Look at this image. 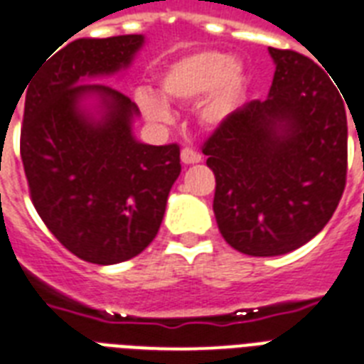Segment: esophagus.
Instances as JSON below:
<instances>
[{
    "label": "esophagus",
    "mask_w": 364,
    "mask_h": 364,
    "mask_svg": "<svg viewBox=\"0 0 364 364\" xmlns=\"http://www.w3.org/2000/svg\"><path fill=\"white\" fill-rule=\"evenodd\" d=\"M180 159H182L184 165H196V163H201V156H199L196 150H191V148H184V150L180 151Z\"/></svg>",
    "instance_id": "obj_1"
}]
</instances>
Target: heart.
Listing matches in <instances>:
<instances>
[{
    "mask_svg": "<svg viewBox=\"0 0 364 364\" xmlns=\"http://www.w3.org/2000/svg\"><path fill=\"white\" fill-rule=\"evenodd\" d=\"M159 92L140 89L134 95L138 108L154 125L173 121L168 102H196L197 123L205 129L222 127L237 109L245 91V70L241 62L218 50H199L182 56L163 68L157 75Z\"/></svg>",
    "mask_w": 364,
    "mask_h": 364,
    "instance_id": "b5f03b06",
    "label": "heart"
}]
</instances>
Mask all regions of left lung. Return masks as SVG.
<instances>
[{"label":"left lung","mask_w":364,"mask_h":364,"mask_svg":"<svg viewBox=\"0 0 364 364\" xmlns=\"http://www.w3.org/2000/svg\"><path fill=\"white\" fill-rule=\"evenodd\" d=\"M266 100L218 127L203 154L216 176L222 237L249 256L296 250L326 226L348 173V119L331 77L311 58L269 47Z\"/></svg>","instance_id":"1"}]
</instances>
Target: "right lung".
Returning a JSON list of instances; mask_svg holds the SVG:
<instances>
[{
    "instance_id": "add662e5",
    "label": "right lung",
    "mask_w": 364,
    "mask_h": 364,
    "mask_svg": "<svg viewBox=\"0 0 364 364\" xmlns=\"http://www.w3.org/2000/svg\"><path fill=\"white\" fill-rule=\"evenodd\" d=\"M144 43L142 33L75 39L39 62L22 89L21 157L33 207L70 252L100 266L154 241L182 171L178 146L136 140V104L95 83L129 70Z\"/></svg>"
}]
</instances>
